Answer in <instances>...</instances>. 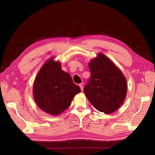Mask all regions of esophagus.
Here are the masks:
<instances>
[{"label": "esophagus", "mask_w": 155, "mask_h": 155, "mask_svg": "<svg viewBox=\"0 0 155 155\" xmlns=\"http://www.w3.org/2000/svg\"><path fill=\"white\" fill-rule=\"evenodd\" d=\"M79 87H80V88H81V91H83V87H84V84H83V83H81V84H79Z\"/></svg>", "instance_id": "obj_1"}]
</instances>
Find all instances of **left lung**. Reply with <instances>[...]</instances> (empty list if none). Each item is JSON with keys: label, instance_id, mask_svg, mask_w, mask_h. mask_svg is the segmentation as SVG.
<instances>
[{"label": "left lung", "instance_id": "1", "mask_svg": "<svg viewBox=\"0 0 155 155\" xmlns=\"http://www.w3.org/2000/svg\"><path fill=\"white\" fill-rule=\"evenodd\" d=\"M91 78L84 93L98 111L110 114L123 104L127 93V83L123 72L110 59L99 52L88 62Z\"/></svg>", "mask_w": 155, "mask_h": 155}]
</instances>
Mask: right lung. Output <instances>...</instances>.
Segmentation results:
<instances>
[{
  "label": "right lung",
  "instance_id": "add662e5",
  "mask_svg": "<svg viewBox=\"0 0 155 155\" xmlns=\"http://www.w3.org/2000/svg\"><path fill=\"white\" fill-rule=\"evenodd\" d=\"M52 57L42 66L33 84L36 104L42 110L57 116L71 106L74 96L81 91L71 75L62 70L61 62Z\"/></svg>",
  "mask_w": 155,
  "mask_h": 155
}]
</instances>
